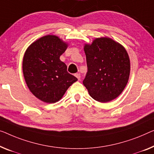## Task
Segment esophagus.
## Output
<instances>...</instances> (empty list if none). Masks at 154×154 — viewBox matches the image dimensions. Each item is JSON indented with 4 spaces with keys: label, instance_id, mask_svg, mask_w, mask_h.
Instances as JSON below:
<instances>
[{
    "label": "esophagus",
    "instance_id": "obj_1",
    "mask_svg": "<svg viewBox=\"0 0 154 154\" xmlns=\"http://www.w3.org/2000/svg\"><path fill=\"white\" fill-rule=\"evenodd\" d=\"M75 77H76L77 78L78 80H80L81 79V75H80L79 73H77V74H75Z\"/></svg>",
    "mask_w": 154,
    "mask_h": 154
}]
</instances>
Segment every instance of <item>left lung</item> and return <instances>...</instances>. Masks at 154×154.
Instances as JSON below:
<instances>
[{
	"instance_id": "8db88e82",
	"label": "left lung",
	"mask_w": 154,
	"mask_h": 154,
	"mask_svg": "<svg viewBox=\"0 0 154 154\" xmlns=\"http://www.w3.org/2000/svg\"><path fill=\"white\" fill-rule=\"evenodd\" d=\"M88 72L83 84L92 98L106 103L116 99L127 86L130 59L120 43L109 37L96 38L84 46Z\"/></svg>"
}]
</instances>
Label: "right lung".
Instances as JSON below:
<instances>
[{"label":"right lung","instance_id":"obj_1","mask_svg":"<svg viewBox=\"0 0 154 154\" xmlns=\"http://www.w3.org/2000/svg\"><path fill=\"white\" fill-rule=\"evenodd\" d=\"M68 44L56 35H45L27 48L23 59V72L29 90L45 103L60 100L68 88L77 81L67 72L60 56Z\"/></svg>","mask_w":154,"mask_h":154}]
</instances>
